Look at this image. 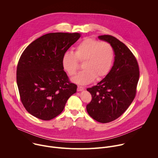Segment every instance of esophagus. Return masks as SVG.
<instances>
[{
    "label": "esophagus",
    "mask_w": 158,
    "mask_h": 158,
    "mask_svg": "<svg viewBox=\"0 0 158 158\" xmlns=\"http://www.w3.org/2000/svg\"><path fill=\"white\" fill-rule=\"evenodd\" d=\"M84 89V87H83L82 86H78L77 89V91H83Z\"/></svg>",
    "instance_id": "1"
}]
</instances>
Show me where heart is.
I'll return each mask as SVG.
<instances>
[{
	"mask_svg": "<svg viewBox=\"0 0 158 158\" xmlns=\"http://www.w3.org/2000/svg\"><path fill=\"white\" fill-rule=\"evenodd\" d=\"M114 57V51L107 42H99L93 38H85L74 49V53L65 51L62 57V65L69 76H74L82 62L83 71L72 81L79 85L92 82L96 77L100 79L109 72Z\"/></svg>",
	"mask_w": 158,
	"mask_h": 158,
	"instance_id": "b5f03b06",
	"label": "heart"
}]
</instances>
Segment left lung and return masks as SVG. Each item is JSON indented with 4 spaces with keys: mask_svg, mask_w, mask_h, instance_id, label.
I'll return each mask as SVG.
<instances>
[{
    "mask_svg": "<svg viewBox=\"0 0 158 158\" xmlns=\"http://www.w3.org/2000/svg\"><path fill=\"white\" fill-rule=\"evenodd\" d=\"M98 38L111 45L114 62L101 81L87 89L92 100L86 109L94 120L107 123L120 117L132 103L136 94L139 70L136 57L124 43L109 35Z\"/></svg>",
    "mask_w": 158,
    "mask_h": 158,
    "instance_id": "1",
    "label": "left lung"
}]
</instances>
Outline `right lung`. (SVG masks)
I'll return each mask as SVG.
<instances>
[{
  "instance_id": "obj_1",
  "label": "right lung",
  "mask_w": 158,
  "mask_h": 158,
  "mask_svg": "<svg viewBox=\"0 0 158 158\" xmlns=\"http://www.w3.org/2000/svg\"><path fill=\"white\" fill-rule=\"evenodd\" d=\"M80 37L79 33H49L33 41L22 54L17 84L21 102L35 118H56L76 93L77 85L64 71L62 57Z\"/></svg>"
}]
</instances>
